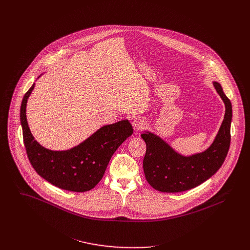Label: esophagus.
<instances>
[{
    "label": "esophagus",
    "mask_w": 250,
    "mask_h": 250,
    "mask_svg": "<svg viewBox=\"0 0 250 250\" xmlns=\"http://www.w3.org/2000/svg\"><path fill=\"white\" fill-rule=\"evenodd\" d=\"M145 126H146V121L143 118H137L133 121V128L136 132L143 130Z\"/></svg>",
    "instance_id": "obj_1"
}]
</instances>
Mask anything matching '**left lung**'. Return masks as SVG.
I'll return each mask as SVG.
<instances>
[{
  "mask_svg": "<svg viewBox=\"0 0 250 250\" xmlns=\"http://www.w3.org/2000/svg\"><path fill=\"white\" fill-rule=\"evenodd\" d=\"M214 88L225 105L223 121L213 143L203 152L184 156L161 137L145 131L146 143L143 159L145 178L152 188L162 192H180L193 188L211 178L222 166L230 146L232 105L219 83Z\"/></svg>",
  "mask_w": 250,
  "mask_h": 250,
  "instance_id": "8db88e82",
  "label": "left lung"
}]
</instances>
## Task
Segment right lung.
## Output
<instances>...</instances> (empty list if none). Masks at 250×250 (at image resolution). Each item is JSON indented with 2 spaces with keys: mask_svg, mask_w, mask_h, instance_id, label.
I'll return each instance as SVG.
<instances>
[{
  "mask_svg": "<svg viewBox=\"0 0 250 250\" xmlns=\"http://www.w3.org/2000/svg\"><path fill=\"white\" fill-rule=\"evenodd\" d=\"M35 85L25 94L20 107L24 144L33 167L42 178L60 188L76 192L90 190L103 177L113 153L133 134L132 125L123 119L101 127L68 150L47 149L35 140L27 121V102Z\"/></svg>",
  "mask_w": 250,
  "mask_h": 250,
  "instance_id": "obj_1",
  "label": "right lung"
}]
</instances>
